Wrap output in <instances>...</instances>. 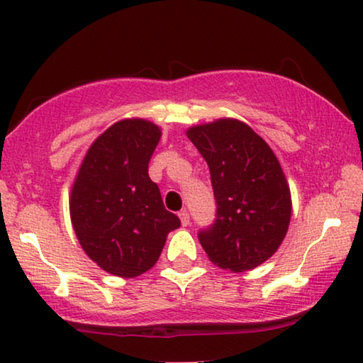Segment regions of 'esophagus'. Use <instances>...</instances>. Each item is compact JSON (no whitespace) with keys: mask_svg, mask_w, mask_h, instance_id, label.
Returning a JSON list of instances; mask_svg holds the SVG:
<instances>
[{"mask_svg":"<svg viewBox=\"0 0 363 363\" xmlns=\"http://www.w3.org/2000/svg\"><path fill=\"white\" fill-rule=\"evenodd\" d=\"M179 219H181V224L182 225H189V212H187L186 209H182L181 212H179Z\"/></svg>","mask_w":363,"mask_h":363,"instance_id":"esophagus-1","label":"esophagus"}]
</instances>
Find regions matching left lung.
Here are the masks:
<instances>
[{
    "instance_id": "left-lung-1",
    "label": "left lung",
    "mask_w": 363,
    "mask_h": 363,
    "mask_svg": "<svg viewBox=\"0 0 363 363\" xmlns=\"http://www.w3.org/2000/svg\"><path fill=\"white\" fill-rule=\"evenodd\" d=\"M186 134L209 166L217 202L214 224L199 232L202 249L230 272L259 267L280 247L292 216L277 156L250 125L232 118L192 125Z\"/></svg>"
}]
</instances>
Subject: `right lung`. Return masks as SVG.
<instances>
[{"label": "right lung", "mask_w": 363, "mask_h": 363, "mask_svg": "<svg viewBox=\"0 0 363 363\" xmlns=\"http://www.w3.org/2000/svg\"><path fill=\"white\" fill-rule=\"evenodd\" d=\"M159 139L161 128L151 121H118L91 144L72 182L76 238L93 262L118 277L151 269L169 232L181 225L147 174Z\"/></svg>", "instance_id": "add662e5"}]
</instances>
